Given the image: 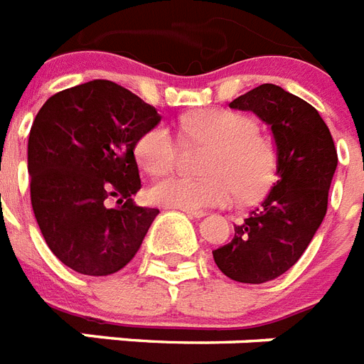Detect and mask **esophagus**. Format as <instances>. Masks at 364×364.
Segmentation results:
<instances>
[{"label": "esophagus", "mask_w": 364, "mask_h": 364, "mask_svg": "<svg viewBox=\"0 0 364 364\" xmlns=\"http://www.w3.org/2000/svg\"><path fill=\"white\" fill-rule=\"evenodd\" d=\"M180 210L184 212V214H188L190 218H203V216H205V212H203V210H188V208H180Z\"/></svg>", "instance_id": "34e87169"}]
</instances>
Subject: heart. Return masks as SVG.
<instances>
[{"label":"heart","instance_id":"obj_1","mask_svg":"<svg viewBox=\"0 0 364 364\" xmlns=\"http://www.w3.org/2000/svg\"><path fill=\"white\" fill-rule=\"evenodd\" d=\"M186 139L212 144L205 171L210 176L193 178L171 174L148 190L152 203L168 208L203 210L229 205L238 196L252 199L274 180L276 150L269 136L257 132L255 122L235 110L208 107L178 118ZM178 142L164 124L152 126L135 144L136 161L150 174H165L178 161Z\"/></svg>","mask_w":364,"mask_h":364}]
</instances>
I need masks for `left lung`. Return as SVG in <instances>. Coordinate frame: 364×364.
Segmentation results:
<instances>
[{"mask_svg":"<svg viewBox=\"0 0 364 364\" xmlns=\"http://www.w3.org/2000/svg\"><path fill=\"white\" fill-rule=\"evenodd\" d=\"M269 124L276 141V182L255 210L235 225L231 242L212 252L235 282L264 284L297 263L327 214L338 156L329 127L312 105L274 84L229 103Z\"/></svg>","mask_w":364,"mask_h":364,"instance_id":"obj_1","label":"left lung"}]
</instances>
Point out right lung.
<instances>
[{
  "label": "right lung",
  "instance_id": "add662e5",
  "mask_svg": "<svg viewBox=\"0 0 364 364\" xmlns=\"http://www.w3.org/2000/svg\"><path fill=\"white\" fill-rule=\"evenodd\" d=\"M159 120L152 105L110 80L62 90L35 116L31 206L52 254L75 272L114 274L141 248L159 210L133 203L141 190L133 150Z\"/></svg>",
  "mask_w": 364,
  "mask_h": 364
}]
</instances>
